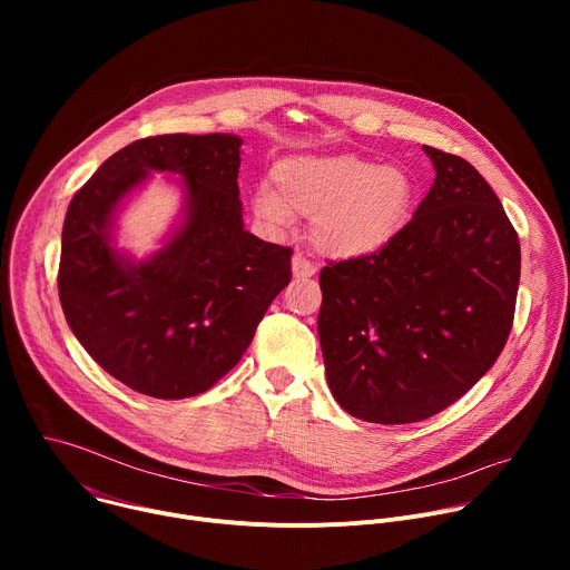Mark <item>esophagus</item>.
Returning <instances> with one entry per match:
<instances>
[{
    "label": "esophagus",
    "mask_w": 570,
    "mask_h": 570,
    "mask_svg": "<svg viewBox=\"0 0 570 570\" xmlns=\"http://www.w3.org/2000/svg\"><path fill=\"white\" fill-rule=\"evenodd\" d=\"M293 277H313L315 275V266L306 259V257H302V255H295L293 257Z\"/></svg>",
    "instance_id": "1"
}]
</instances>
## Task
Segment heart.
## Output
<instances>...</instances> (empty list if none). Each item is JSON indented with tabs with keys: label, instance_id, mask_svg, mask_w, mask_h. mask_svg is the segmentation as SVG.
<instances>
[{
	"label": "heart",
	"instance_id": "b5f03b06",
	"mask_svg": "<svg viewBox=\"0 0 570 570\" xmlns=\"http://www.w3.org/2000/svg\"><path fill=\"white\" fill-rule=\"evenodd\" d=\"M415 178L399 165H379L354 153L288 155L273 167V185L253 194V212L268 232L311 218V240L324 257L376 255L405 227L415 203Z\"/></svg>",
	"mask_w": 570,
	"mask_h": 570
}]
</instances>
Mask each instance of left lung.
I'll return each instance as SVG.
<instances>
[{"instance_id": "8db88e82", "label": "left lung", "mask_w": 570, "mask_h": 570, "mask_svg": "<svg viewBox=\"0 0 570 570\" xmlns=\"http://www.w3.org/2000/svg\"><path fill=\"white\" fill-rule=\"evenodd\" d=\"M435 180L376 255L320 271L317 336L330 390L372 424L433 417L487 374L512 330L521 248L492 187L424 146Z\"/></svg>"}]
</instances>
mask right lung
<instances>
[{"label":"right lung","mask_w":570,"mask_h":570,"mask_svg":"<svg viewBox=\"0 0 570 570\" xmlns=\"http://www.w3.org/2000/svg\"><path fill=\"white\" fill-rule=\"evenodd\" d=\"M243 139L157 135L108 157L71 198L58 268L69 330L117 381L155 399L209 390L253 343L291 282V248L243 227ZM150 173L176 175L184 212L163 248H116V216Z\"/></svg>","instance_id":"obj_1"}]
</instances>
